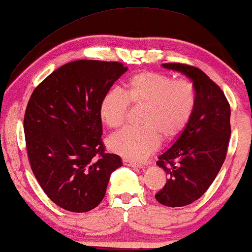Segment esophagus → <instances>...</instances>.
Segmentation results:
<instances>
[{"mask_svg":"<svg viewBox=\"0 0 252 252\" xmlns=\"http://www.w3.org/2000/svg\"><path fill=\"white\" fill-rule=\"evenodd\" d=\"M123 163H124V165H126V166L135 167V168H141V167H142V165H141V164L136 163V161L129 160V159H123Z\"/></svg>","mask_w":252,"mask_h":252,"instance_id":"esophagus-1","label":"esophagus"}]
</instances>
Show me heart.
Here are the masks:
<instances>
[{"label": "heart", "instance_id": "obj_1", "mask_svg": "<svg viewBox=\"0 0 252 252\" xmlns=\"http://www.w3.org/2000/svg\"><path fill=\"white\" fill-rule=\"evenodd\" d=\"M123 94L110 89L102 96L98 115L111 128L124 124L129 103L146 104L141 127H126L110 136L109 149L126 159L142 160L159 146L160 135L178 136L190 120L196 104L194 86L186 79H175L159 72L143 71L124 82Z\"/></svg>", "mask_w": 252, "mask_h": 252}]
</instances>
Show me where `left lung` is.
Here are the masks:
<instances>
[{
	"mask_svg": "<svg viewBox=\"0 0 252 252\" xmlns=\"http://www.w3.org/2000/svg\"><path fill=\"white\" fill-rule=\"evenodd\" d=\"M163 66L187 75L196 94L190 120L156 163L167 173V181L155 197L177 208L201 197L219 173L230 137V106L219 86L199 68L180 63Z\"/></svg>",
	"mask_w": 252,
	"mask_h": 252,
	"instance_id": "obj_1",
	"label": "left lung"
}]
</instances>
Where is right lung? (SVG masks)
<instances>
[{
	"mask_svg": "<svg viewBox=\"0 0 252 252\" xmlns=\"http://www.w3.org/2000/svg\"><path fill=\"white\" fill-rule=\"evenodd\" d=\"M126 71L119 62L74 61L31 95L24 117L27 156L41 188L62 209L96 208L122 166L118 155L105 153L98 104Z\"/></svg>",
	"mask_w": 252,
	"mask_h": 252,
	"instance_id": "obj_1",
	"label": "right lung"
}]
</instances>
